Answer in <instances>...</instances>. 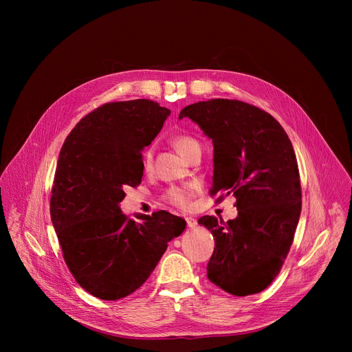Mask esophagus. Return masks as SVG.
<instances>
[{"mask_svg":"<svg viewBox=\"0 0 352 352\" xmlns=\"http://www.w3.org/2000/svg\"><path fill=\"white\" fill-rule=\"evenodd\" d=\"M185 220H186V226H188V228H195V227L197 226V221H196L195 219H192V217H186Z\"/></svg>","mask_w":352,"mask_h":352,"instance_id":"1","label":"esophagus"}]
</instances>
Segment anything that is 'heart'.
Segmentation results:
<instances>
[{
    "label": "heart",
    "mask_w": 352,
    "mask_h": 352,
    "mask_svg": "<svg viewBox=\"0 0 352 352\" xmlns=\"http://www.w3.org/2000/svg\"><path fill=\"white\" fill-rule=\"evenodd\" d=\"M171 143L173 146L177 148V152L182 156V157H188V155L190 153V150L199 146V142L188 135H174L171 138ZM152 157H153V150L147 148L146 152L143 153V159H142V164L144 170H148L152 167ZM196 190V185H189V186H171L164 192V200L174 206L178 208H188L189 202H190V196L192 193Z\"/></svg>",
    "instance_id": "obj_1"
}]
</instances>
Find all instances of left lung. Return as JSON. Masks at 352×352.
Here are the masks:
<instances>
[{"instance_id":"left-lung-1","label":"left lung","mask_w":352,"mask_h":352,"mask_svg":"<svg viewBox=\"0 0 352 352\" xmlns=\"http://www.w3.org/2000/svg\"><path fill=\"white\" fill-rule=\"evenodd\" d=\"M184 117L213 142L210 195L236 197L234 220L199 219L216 243L208 278L235 296L258 294L280 273L302 206L291 140L269 113L239 100L199 102L186 106Z\"/></svg>"}]
</instances>
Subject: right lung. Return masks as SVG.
<instances>
[{
    "label": "right lung",
    "instance_id": "add662e5",
    "mask_svg": "<svg viewBox=\"0 0 352 352\" xmlns=\"http://www.w3.org/2000/svg\"><path fill=\"white\" fill-rule=\"evenodd\" d=\"M170 110L152 100L106 103L67 136L57 163L50 213L64 261L93 296L121 299L152 274L185 220L166 210L126 217L120 202L142 181V150Z\"/></svg>",
    "mask_w": 352,
    "mask_h": 352
}]
</instances>
